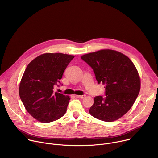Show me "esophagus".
Returning <instances> with one entry per match:
<instances>
[{"instance_id": "1", "label": "esophagus", "mask_w": 158, "mask_h": 158, "mask_svg": "<svg viewBox=\"0 0 158 158\" xmlns=\"http://www.w3.org/2000/svg\"><path fill=\"white\" fill-rule=\"evenodd\" d=\"M85 95H76V97L77 98H85Z\"/></svg>"}]
</instances>
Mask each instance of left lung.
<instances>
[{
  "mask_svg": "<svg viewBox=\"0 0 158 158\" xmlns=\"http://www.w3.org/2000/svg\"><path fill=\"white\" fill-rule=\"evenodd\" d=\"M81 58L92 68L98 83L105 85L106 97H94L90 115L108 122L121 118L132 107L140 89V78L134 63L124 54L111 49Z\"/></svg>",
  "mask_w": 158,
  "mask_h": 158,
  "instance_id": "8db88e82",
  "label": "left lung"
}]
</instances>
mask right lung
I'll return each instance as SVG.
<instances>
[{"instance_id":"add662e5","label":"right lung","mask_w":158,"mask_h":158,"mask_svg":"<svg viewBox=\"0 0 158 158\" xmlns=\"http://www.w3.org/2000/svg\"><path fill=\"white\" fill-rule=\"evenodd\" d=\"M73 55L47 53L35 58L25 69L19 84L23 104L34 118L48 123L63 117L70 99L68 95L54 92L53 88Z\"/></svg>"}]
</instances>
